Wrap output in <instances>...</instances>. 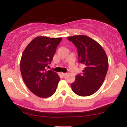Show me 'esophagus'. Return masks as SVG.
<instances>
[{"label": "esophagus", "mask_w": 127, "mask_h": 127, "mask_svg": "<svg viewBox=\"0 0 127 127\" xmlns=\"http://www.w3.org/2000/svg\"><path fill=\"white\" fill-rule=\"evenodd\" d=\"M60 75L62 76H64L66 75V73H63V72H62V73H60Z\"/></svg>", "instance_id": "1"}]
</instances>
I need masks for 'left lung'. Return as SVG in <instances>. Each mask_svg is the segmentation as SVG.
Returning a JSON list of instances; mask_svg holds the SVG:
<instances>
[{"label":"left lung","mask_w":127,"mask_h":127,"mask_svg":"<svg viewBox=\"0 0 127 127\" xmlns=\"http://www.w3.org/2000/svg\"><path fill=\"white\" fill-rule=\"evenodd\" d=\"M78 49V61L85 65L82 75L76 76L71 84L72 91L82 97L94 94L100 88L106 78L109 62L103 47L86 35L67 37Z\"/></svg>","instance_id":"1"}]
</instances>
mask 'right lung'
Wrapping results in <instances>:
<instances>
[{
  "label": "right lung",
  "instance_id": "add662e5",
  "mask_svg": "<svg viewBox=\"0 0 127 127\" xmlns=\"http://www.w3.org/2000/svg\"><path fill=\"white\" fill-rule=\"evenodd\" d=\"M62 37L38 36L27 45L22 54L20 70L24 82L31 92L42 98L54 94L60 78L57 73L46 70L51 63Z\"/></svg>",
  "mask_w": 127,
  "mask_h": 127
}]
</instances>
